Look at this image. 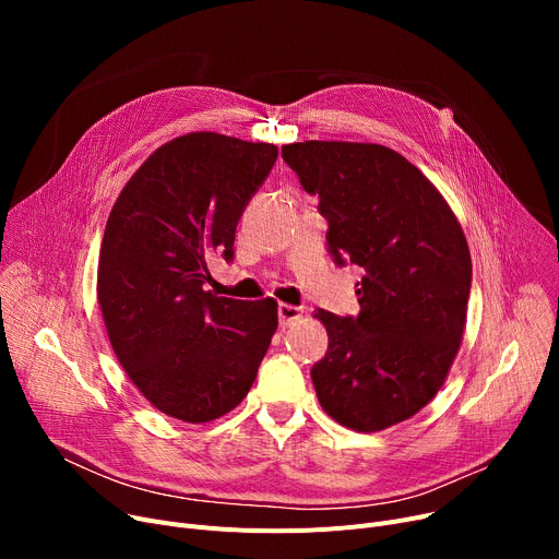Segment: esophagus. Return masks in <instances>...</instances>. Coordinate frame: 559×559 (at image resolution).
Returning a JSON list of instances; mask_svg holds the SVG:
<instances>
[{"label":"esophagus","mask_w":559,"mask_h":559,"mask_svg":"<svg viewBox=\"0 0 559 559\" xmlns=\"http://www.w3.org/2000/svg\"><path fill=\"white\" fill-rule=\"evenodd\" d=\"M301 314H304V310L297 308V306H292V304H281L278 306V321H281L283 329H287V326L295 324V321H299Z\"/></svg>","instance_id":"esophagus-1"}]
</instances>
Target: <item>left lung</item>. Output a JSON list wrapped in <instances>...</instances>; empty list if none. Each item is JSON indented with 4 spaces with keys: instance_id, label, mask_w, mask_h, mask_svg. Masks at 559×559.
Masks as SVG:
<instances>
[{
    "instance_id": "1",
    "label": "left lung",
    "mask_w": 559,
    "mask_h": 559,
    "mask_svg": "<svg viewBox=\"0 0 559 559\" xmlns=\"http://www.w3.org/2000/svg\"><path fill=\"white\" fill-rule=\"evenodd\" d=\"M301 186L319 194L337 264L365 267L358 317L317 310L329 350L310 376L324 413L378 432L415 417L457 356L472 253L447 199L399 152L373 142L283 146Z\"/></svg>"
}]
</instances>
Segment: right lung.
<instances>
[{
  "label": "right lung",
  "mask_w": 559,
  "mask_h": 559,
  "mask_svg": "<svg viewBox=\"0 0 559 559\" xmlns=\"http://www.w3.org/2000/svg\"><path fill=\"white\" fill-rule=\"evenodd\" d=\"M278 156L270 142L213 131L146 158L106 222L97 301L117 360L163 415L224 417L249 394L278 326L274 299L205 289L209 262L233 258L235 226Z\"/></svg>",
  "instance_id": "1"
}]
</instances>
